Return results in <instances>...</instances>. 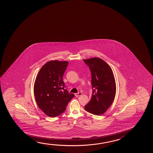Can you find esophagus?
<instances>
[{"mask_svg":"<svg viewBox=\"0 0 153 153\" xmlns=\"http://www.w3.org/2000/svg\"><path fill=\"white\" fill-rule=\"evenodd\" d=\"M82 94V93L79 92V93H75V95L76 97H78L79 96L81 95Z\"/></svg>","mask_w":153,"mask_h":153,"instance_id":"esophagus-1","label":"esophagus"}]
</instances>
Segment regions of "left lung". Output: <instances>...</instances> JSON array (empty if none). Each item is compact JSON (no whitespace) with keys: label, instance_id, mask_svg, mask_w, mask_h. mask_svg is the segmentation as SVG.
Returning a JSON list of instances; mask_svg holds the SVG:
<instances>
[{"label":"left lung","instance_id":"obj_1","mask_svg":"<svg viewBox=\"0 0 153 153\" xmlns=\"http://www.w3.org/2000/svg\"><path fill=\"white\" fill-rule=\"evenodd\" d=\"M92 74V97L85 106V110L95 115L105 113L114 101L116 84L110 66L97 57L84 59Z\"/></svg>","mask_w":153,"mask_h":153}]
</instances>
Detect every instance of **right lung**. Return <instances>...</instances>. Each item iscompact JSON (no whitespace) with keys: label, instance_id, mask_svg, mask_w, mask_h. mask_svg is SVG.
I'll use <instances>...</instances> for the list:
<instances>
[{"label":"right lung","instance_id":"1","mask_svg":"<svg viewBox=\"0 0 153 153\" xmlns=\"http://www.w3.org/2000/svg\"><path fill=\"white\" fill-rule=\"evenodd\" d=\"M68 65L67 61L47 62L40 69L35 79V101L39 108L50 117L54 118L63 113L75 97L68 93L62 79Z\"/></svg>","mask_w":153,"mask_h":153}]
</instances>
